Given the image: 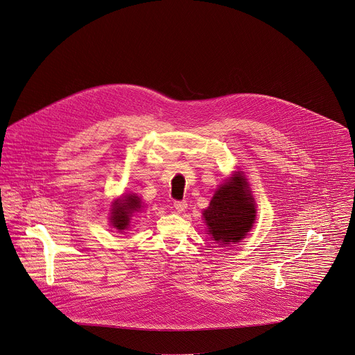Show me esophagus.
I'll use <instances>...</instances> for the list:
<instances>
[{"mask_svg":"<svg viewBox=\"0 0 355 355\" xmlns=\"http://www.w3.org/2000/svg\"><path fill=\"white\" fill-rule=\"evenodd\" d=\"M188 204L187 201H174V208L178 211V212H184L187 209Z\"/></svg>","mask_w":355,"mask_h":355,"instance_id":"esophagus-1","label":"esophagus"}]
</instances>
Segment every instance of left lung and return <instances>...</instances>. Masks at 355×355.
I'll return each mask as SVG.
<instances>
[{
	"label": "left lung",
	"instance_id": "8db88e82",
	"mask_svg": "<svg viewBox=\"0 0 355 355\" xmlns=\"http://www.w3.org/2000/svg\"><path fill=\"white\" fill-rule=\"evenodd\" d=\"M204 218L218 243H238L245 238L255 220V204L242 175L236 174L218 188Z\"/></svg>",
	"mask_w": 355,
	"mask_h": 355
}]
</instances>
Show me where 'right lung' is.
I'll use <instances>...</instances> for the list:
<instances>
[{"label": "right lung", "instance_id": "right-lung-1", "mask_svg": "<svg viewBox=\"0 0 355 355\" xmlns=\"http://www.w3.org/2000/svg\"><path fill=\"white\" fill-rule=\"evenodd\" d=\"M140 208V201L137 196H128L114 202L112 209V224L117 230H125L128 227L131 214Z\"/></svg>", "mask_w": 355, "mask_h": 355}]
</instances>
